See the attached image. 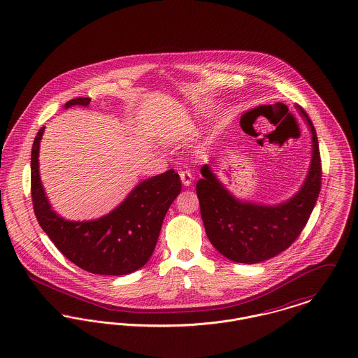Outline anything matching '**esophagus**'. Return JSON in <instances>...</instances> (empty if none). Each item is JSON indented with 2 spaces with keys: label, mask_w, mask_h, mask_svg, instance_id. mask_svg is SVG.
Listing matches in <instances>:
<instances>
[{
  "label": "esophagus",
  "mask_w": 358,
  "mask_h": 358,
  "mask_svg": "<svg viewBox=\"0 0 358 358\" xmlns=\"http://www.w3.org/2000/svg\"><path fill=\"white\" fill-rule=\"evenodd\" d=\"M180 178H181V181H182V184L185 187H189L190 184H192V180H193L192 174H190L189 171H187V170L180 171Z\"/></svg>",
  "instance_id": "esophagus-1"
}]
</instances>
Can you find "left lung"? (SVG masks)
Returning <instances> with one entry per match:
<instances>
[{"instance_id":"1","label":"left lung","mask_w":358,"mask_h":358,"mask_svg":"<svg viewBox=\"0 0 358 358\" xmlns=\"http://www.w3.org/2000/svg\"><path fill=\"white\" fill-rule=\"evenodd\" d=\"M313 135V155L301 188L289 200L265 206L232 196L212 173L201 168L196 184L201 219L213 248L239 264H258L288 249L306 227L322 184L320 152L315 128L301 106H296Z\"/></svg>"}]
</instances>
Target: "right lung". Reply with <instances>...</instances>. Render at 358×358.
Here are the masks:
<instances>
[{"instance_id": "right-lung-1", "label": "right lung", "mask_w": 358, "mask_h": 358, "mask_svg": "<svg viewBox=\"0 0 358 358\" xmlns=\"http://www.w3.org/2000/svg\"><path fill=\"white\" fill-rule=\"evenodd\" d=\"M89 103V97H78L67 101L64 108ZM44 128L39 129L31 152V194L43 231L69 261L86 272L123 275L145 266L169 207L181 192L180 176L170 169L142 181L123 203L96 220H66L51 210L41 181L39 148Z\"/></svg>"}]
</instances>
